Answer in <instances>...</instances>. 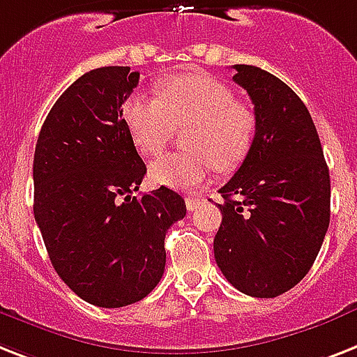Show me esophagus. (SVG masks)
<instances>
[{"instance_id":"34e87169","label":"esophagus","mask_w":357,"mask_h":357,"mask_svg":"<svg viewBox=\"0 0 357 357\" xmlns=\"http://www.w3.org/2000/svg\"><path fill=\"white\" fill-rule=\"evenodd\" d=\"M204 202H205L204 198H199V196H192V194H190V196H187V199H185V204H187L188 211H194V208H198L199 205L204 204Z\"/></svg>"}]
</instances>
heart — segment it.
Wrapping results in <instances>:
<instances>
[{
    "label": "heart",
    "instance_id": "b5f03b06",
    "mask_svg": "<svg viewBox=\"0 0 357 357\" xmlns=\"http://www.w3.org/2000/svg\"><path fill=\"white\" fill-rule=\"evenodd\" d=\"M158 97L132 93L123 119L133 144L143 155H155L187 124L181 143L187 150L167 152L150 165L153 183L190 188L218 170L236 169L253 146L257 115L234 98L233 89L204 73L172 75L158 84Z\"/></svg>",
    "mask_w": 357,
    "mask_h": 357
}]
</instances>
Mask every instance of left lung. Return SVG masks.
Returning <instances> with one entry per match:
<instances>
[{"mask_svg":"<svg viewBox=\"0 0 357 357\" xmlns=\"http://www.w3.org/2000/svg\"><path fill=\"white\" fill-rule=\"evenodd\" d=\"M257 133L220 194L214 259L242 294L279 297L306 277L330 224V174L308 108L294 89L255 66L236 63Z\"/></svg>","mask_w":357,"mask_h":357,"instance_id":"obj_1","label":"left lung"}]
</instances>
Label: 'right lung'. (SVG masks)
I'll return each mask as SVG.
<instances>
[{
  "label": "right lung",
  "instance_id": "obj_1",
  "mask_svg": "<svg viewBox=\"0 0 357 357\" xmlns=\"http://www.w3.org/2000/svg\"><path fill=\"white\" fill-rule=\"evenodd\" d=\"M139 84L123 66L91 69L49 112L34 150V220L58 277L86 303L121 308L163 277L165 234L185 218L178 192L132 196L146 174L123 119Z\"/></svg>",
  "mask_w": 357,
  "mask_h": 357
}]
</instances>
